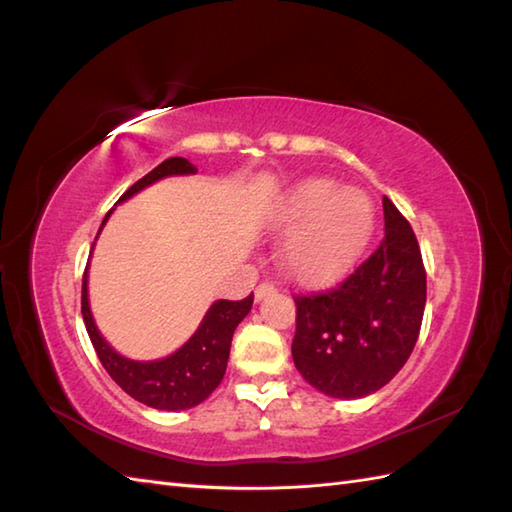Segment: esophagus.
Instances as JSON below:
<instances>
[{"instance_id": "1", "label": "esophagus", "mask_w": 512, "mask_h": 512, "mask_svg": "<svg viewBox=\"0 0 512 512\" xmlns=\"http://www.w3.org/2000/svg\"><path fill=\"white\" fill-rule=\"evenodd\" d=\"M275 290H277V286L273 284V281H262V284L255 288V299L262 301L264 297H268L270 292H275Z\"/></svg>"}]
</instances>
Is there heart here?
Listing matches in <instances>:
<instances>
[{
  "label": "heart",
  "instance_id": "b5f03b06",
  "mask_svg": "<svg viewBox=\"0 0 512 512\" xmlns=\"http://www.w3.org/2000/svg\"><path fill=\"white\" fill-rule=\"evenodd\" d=\"M275 222L292 231L281 248V266L301 284L319 286L354 264L372 235L374 206L363 191L310 178L281 198Z\"/></svg>",
  "mask_w": 512,
  "mask_h": 512
}]
</instances>
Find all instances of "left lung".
Listing matches in <instances>:
<instances>
[{
	"mask_svg": "<svg viewBox=\"0 0 512 512\" xmlns=\"http://www.w3.org/2000/svg\"><path fill=\"white\" fill-rule=\"evenodd\" d=\"M385 237L339 286L297 295L292 358L332 398H363L394 378L418 341L427 270L413 228L383 198Z\"/></svg>",
	"mask_w": 512,
	"mask_h": 512,
	"instance_id": "obj_1",
	"label": "left lung"
}]
</instances>
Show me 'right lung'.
<instances>
[{
	"label": "right lung",
	"mask_w": 512,
	"mask_h": 512,
	"mask_svg": "<svg viewBox=\"0 0 512 512\" xmlns=\"http://www.w3.org/2000/svg\"><path fill=\"white\" fill-rule=\"evenodd\" d=\"M195 171L198 169L187 158H167L156 169H151L145 178L134 182L118 202L132 198L134 193L149 187V184H154L160 178L184 176V173ZM110 213L105 215V220L110 217ZM250 308H253V292L242 301H215L202 319L200 328L195 330V334L178 352L162 358V361H129V358L116 354L99 334V330H96L88 303V273H83L81 314L96 356L103 363L105 372L112 376L114 383L125 394L143 402L147 407L162 411L191 409L213 394V389L222 383L226 372L233 332L239 321L250 312Z\"/></svg>",
	"instance_id": "obj_1"
}]
</instances>
